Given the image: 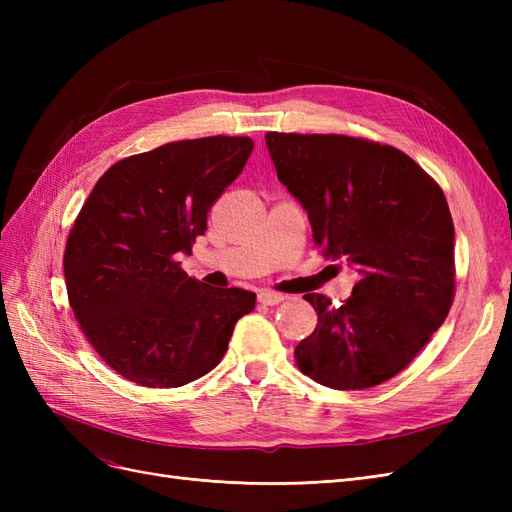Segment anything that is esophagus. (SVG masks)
Listing matches in <instances>:
<instances>
[{"mask_svg":"<svg viewBox=\"0 0 512 512\" xmlns=\"http://www.w3.org/2000/svg\"><path fill=\"white\" fill-rule=\"evenodd\" d=\"M258 301L262 305H277L286 301V294H280V292H271V290H260L258 292Z\"/></svg>","mask_w":512,"mask_h":512,"instance_id":"1","label":"esophagus"}]
</instances>
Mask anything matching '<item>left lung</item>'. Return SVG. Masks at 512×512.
Returning <instances> with one entry per match:
<instances>
[{"instance_id": "obj_1", "label": "left lung", "mask_w": 512, "mask_h": 512, "mask_svg": "<svg viewBox=\"0 0 512 512\" xmlns=\"http://www.w3.org/2000/svg\"><path fill=\"white\" fill-rule=\"evenodd\" d=\"M277 179L299 200L322 254L356 284L294 348L305 376L337 391L393 378L440 329L455 294V228L444 192L404 151L342 134L267 132Z\"/></svg>"}]
</instances>
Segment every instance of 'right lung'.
<instances>
[{
  "label": "right lung",
  "instance_id": "right-lung-1",
  "mask_svg": "<svg viewBox=\"0 0 512 512\" xmlns=\"http://www.w3.org/2000/svg\"><path fill=\"white\" fill-rule=\"evenodd\" d=\"M252 149L247 136L168 143L113 164L85 200L64 254L68 299L119 376L151 389L198 380L254 309V292L209 288L177 262Z\"/></svg>",
  "mask_w": 512,
  "mask_h": 512
}]
</instances>
